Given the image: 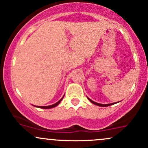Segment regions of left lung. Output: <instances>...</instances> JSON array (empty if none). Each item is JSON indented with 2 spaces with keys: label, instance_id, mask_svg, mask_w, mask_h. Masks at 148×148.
<instances>
[{
  "label": "left lung",
  "instance_id": "1",
  "mask_svg": "<svg viewBox=\"0 0 148 148\" xmlns=\"http://www.w3.org/2000/svg\"><path fill=\"white\" fill-rule=\"evenodd\" d=\"M88 99L90 100V102H92V103H94V104L97 105V106H111V105L114 104V103H108V104H101V103H97V102H95V101H93L92 100H91L90 99H89V98H88Z\"/></svg>",
  "mask_w": 148,
  "mask_h": 148
}]
</instances>
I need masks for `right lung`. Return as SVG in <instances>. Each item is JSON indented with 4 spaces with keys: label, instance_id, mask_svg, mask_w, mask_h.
Segmentation results:
<instances>
[{
    "label": "right lung",
    "instance_id": "obj_1",
    "mask_svg": "<svg viewBox=\"0 0 148 148\" xmlns=\"http://www.w3.org/2000/svg\"><path fill=\"white\" fill-rule=\"evenodd\" d=\"M62 98H63V97H62L61 98V99L59 100V101H58V102H56V103H54V104H53V105H51V106H37V107H39V108H53V107L58 106V105L59 103H60V102L61 101V100L62 99Z\"/></svg>",
    "mask_w": 148,
    "mask_h": 148
}]
</instances>
